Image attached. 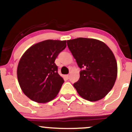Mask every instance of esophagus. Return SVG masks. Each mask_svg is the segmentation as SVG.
<instances>
[{"mask_svg":"<svg viewBox=\"0 0 132 132\" xmlns=\"http://www.w3.org/2000/svg\"><path fill=\"white\" fill-rule=\"evenodd\" d=\"M65 78H66V79H69V75H65Z\"/></svg>","mask_w":132,"mask_h":132,"instance_id":"esophagus-1","label":"esophagus"}]
</instances>
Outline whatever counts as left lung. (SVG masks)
<instances>
[{
    "label": "left lung",
    "instance_id": "1",
    "mask_svg": "<svg viewBox=\"0 0 132 132\" xmlns=\"http://www.w3.org/2000/svg\"><path fill=\"white\" fill-rule=\"evenodd\" d=\"M67 45L82 69L79 79L73 84L79 95L91 102L103 99L112 89L117 76L113 52L104 42L92 38L69 40Z\"/></svg>",
    "mask_w": 132,
    "mask_h": 132
}]
</instances>
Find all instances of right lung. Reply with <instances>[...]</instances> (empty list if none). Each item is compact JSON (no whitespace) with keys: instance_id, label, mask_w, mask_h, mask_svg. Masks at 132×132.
I'll list each match as a JSON object with an SVG mask.
<instances>
[{"instance_id":"1","label":"right lung","mask_w":132,"mask_h":132,"mask_svg":"<svg viewBox=\"0 0 132 132\" xmlns=\"http://www.w3.org/2000/svg\"><path fill=\"white\" fill-rule=\"evenodd\" d=\"M66 47V40H47L30 47L23 54L18 64L17 78L29 99L46 103L56 97L64 81L54 61Z\"/></svg>"}]
</instances>
